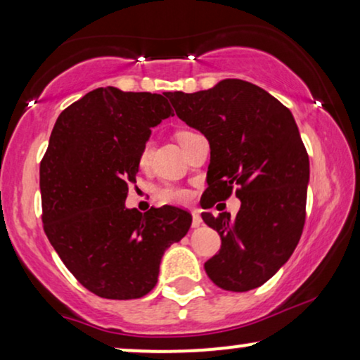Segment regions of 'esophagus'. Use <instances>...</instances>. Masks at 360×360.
Listing matches in <instances>:
<instances>
[{
	"instance_id": "34e87169",
	"label": "esophagus",
	"mask_w": 360,
	"mask_h": 360,
	"mask_svg": "<svg viewBox=\"0 0 360 360\" xmlns=\"http://www.w3.org/2000/svg\"><path fill=\"white\" fill-rule=\"evenodd\" d=\"M201 223H203V219H201L198 210L191 211V226H193V228H198V226H201Z\"/></svg>"
}]
</instances>
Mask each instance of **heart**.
Returning <instances> with one entry per match:
<instances>
[{
    "label": "heart",
    "instance_id": "b5f03b06",
    "mask_svg": "<svg viewBox=\"0 0 360 360\" xmlns=\"http://www.w3.org/2000/svg\"><path fill=\"white\" fill-rule=\"evenodd\" d=\"M190 131H181L179 132V137H181L184 134ZM150 149H152V144L150 141L144 142V146L141 147L139 150V157H137V160H139V165L144 167L147 164V160H149V155H150ZM190 191L185 190V188H180V186H174V185H165L159 188L157 191V198H159L162 203H186V201L190 200Z\"/></svg>",
    "mask_w": 360,
    "mask_h": 360
}]
</instances>
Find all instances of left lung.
I'll list each match as a JSON object with an SVG mask.
<instances>
[{
	"label": "left lung",
	"mask_w": 360,
	"mask_h": 360,
	"mask_svg": "<svg viewBox=\"0 0 360 360\" xmlns=\"http://www.w3.org/2000/svg\"><path fill=\"white\" fill-rule=\"evenodd\" d=\"M165 95L176 116L210 142L205 208L233 191L240 200L236 216L201 214L221 236L206 274L228 292L257 288L290 259L307 219L309 160L297 122L277 98L238 78Z\"/></svg>",
	"instance_id": "1"
}]
</instances>
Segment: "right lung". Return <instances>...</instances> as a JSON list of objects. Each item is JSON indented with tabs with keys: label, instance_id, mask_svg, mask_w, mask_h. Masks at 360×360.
Masks as SVG:
<instances>
[{
	"label": "right lung",
	"instance_id": "1",
	"mask_svg": "<svg viewBox=\"0 0 360 360\" xmlns=\"http://www.w3.org/2000/svg\"><path fill=\"white\" fill-rule=\"evenodd\" d=\"M174 116L167 95L96 88L57 117L41 160L46 236L78 282L101 298H141L155 287L165 249L191 214L124 206L150 127Z\"/></svg>",
	"mask_w": 360,
	"mask_h": 360
}]
</instances>
